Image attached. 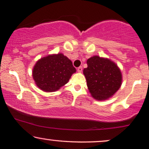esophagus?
I'll return each instance as SVG.
<instances>
[{
    "label": "esophagus",
    "instance_id": "34e87169",
    "mask_svg": "<svg viewBox=\"0 0 149 149\" xmlns=\"http://www.w3.org/2000/svg\"><path fill=\"white\" fill-rule=\"evenodd\" d=\"M77 72L79 73H81L82 72V67H79V68H77Z\"/></svg>",
    "mask_w": 149,
    "mask_h": 149
}]
</instances>
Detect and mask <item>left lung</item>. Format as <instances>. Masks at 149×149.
I'll list each match as a JSON object with an SVG mask.
<instances>
[{
  "instance_id": "obj_1",
  "label": "left lung",
  "mask_w": 149,
  "mask_h": 149,
  "mask_svg": "<svg viewBox=\"0 0 149 149\" xmlns=\"http://www.w3.org/2000/svg\"><path fill=\"white\" fill-rule=\"evenodd\" d=\"M83 74L91 96L97 100L111 97L121 87L122 74L117 65L108 58L95 55L87 60Z\"/></svg>"
}]
</instances>
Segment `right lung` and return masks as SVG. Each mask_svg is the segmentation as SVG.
Segmentation results:
<instances>
[{
  "label": "right lung",
  "mask_w": 149,
  "mask_h": 149,
  "mask_svg": "<svg viewBox=\"0 0 149 149\" xmlns=\"http://www.w3.org/2000/svg\"><path fill=\"white\" fill-rule=\"evenodd\" d=\"M75 72L72 61L63 54H52L37 61L32 77L38 88L51 93L65 85Z\"/></svg>",
  "instance_id": "right-lung-1"
}]
</instances>
